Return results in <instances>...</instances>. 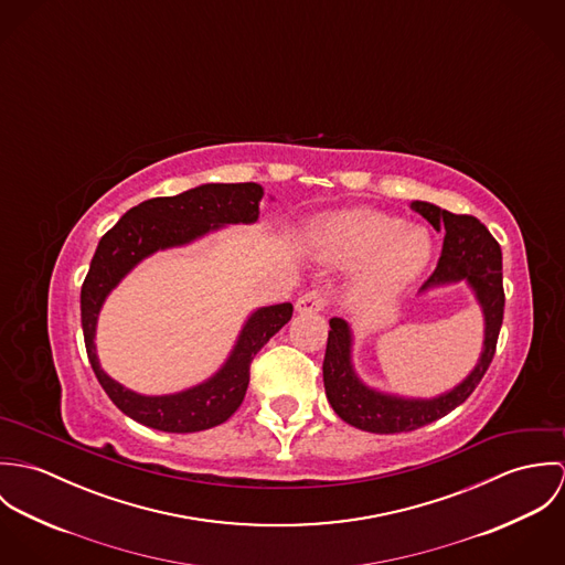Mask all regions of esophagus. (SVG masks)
<instances>
[{
  "label": "esophagus",
  "instance_id": "obj_1",
  "mask_svg": "<svg viewBox=\"0 0 565 565\" xmlns=\"http://www.w3.org/2000/svg\"><path fill=\"white\" fill-rule=\"evenodd\" d=\"M323 307H326V296H323L320 289L307 291L296 302V311L298 313H320V311H323Z\"/></svg>",
  "mask_w": 565,
  "mask_h": 565
}]
</instances>
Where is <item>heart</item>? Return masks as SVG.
<instances>
[{"mask_svg":"<svg viewBox=\"0 0 565 565\" xmlns=\"http://www.w3.org/2000/svg\"><path fill=\"white\" fill-rule=\"evenodd\" d=\"M328 263H365L361 291L370 298H387L415 280L433 256V239L419 226L379 211L359 209L323 220L316 235Z\"/></svg>","mask_w":565,"mask_h":565,"instance_id":"1","label":"heart"}]
</instances>
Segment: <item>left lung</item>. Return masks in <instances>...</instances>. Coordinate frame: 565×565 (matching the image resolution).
Listing matches in <instances>:
<instances>
[{"label":"left lung","mask_w":565,"mask_h":565,"mask_svg":"<svg viewBox=\"0 0 565 565\" xmlns=\"http://www.w3.org/2000/svg\"><path fill=\"white\" fill-rule=\"evenodd\" d=\"M411 209L430 222L435 231L446 233L439 263L424 282L422 291L437 285L468 280L477 294L479 305L483 307V352L472 374L448 394H441L433 401H406L374 392L359 381L350 361V326L341 318H332L323 356L326 398L343 422L379 435L422 428L466 403L481 383L495 354L498 332L504 313L502 252L483 224L472 215H455L428 202H413Z\"/></svg>","instance_id":"8db88e82"}]
</instances>
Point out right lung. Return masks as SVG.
<instances>
[{
  "mask_svg": "<svg viewBox=\"0 0 565 565\" xmlns=\"http://www.w3.org/2000/svg\"><path fill=\"white\" fill-rule=\"evenodd\" d=\"M260 198L263 189L256 182L202 184L180 195L141 202L99 239L82 282L84 345L99 385L135 422L164 433H198L224 424L245 398L252 359L291 320L294 307L289 302L254 311L224 367L206 383L173 396H141L126 390L104 374L95 354L97 313L106 296L139 260L157 249L193 242L224 224L256 222Z\"/></svg>",
  "mask_w": 565,
  "mask_h": 565,
  "instance_id": "1",
  "label": "right lung"
}]
</instances>
